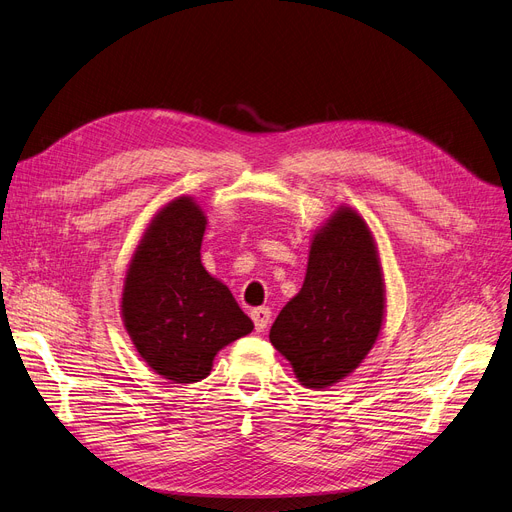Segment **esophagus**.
Instances as JSON below:
<instances>
[{"instance_id": "1", "label": "esophagus", "mask_w": 512, "mask_h": 512, "mask_svg": "<svg viewBox=\"0 0 512 512\" xmlns=\"http://www.w3.org/2000/svg\"><path fill=\"white\" fill-rule=\"evenodd\" d=\"M250 315H252V321H254L258 332L267 330V325L271 321V309H269V306H258V309H252Z\"/></svg>"}]
</instances>
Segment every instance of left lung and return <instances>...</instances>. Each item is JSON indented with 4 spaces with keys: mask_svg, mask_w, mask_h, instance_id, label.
Returning a JSON list of instances; mask_svg holds the SVG:
<instances>
[{
    "mask_svg": "<svg viewBox=\"0 0 512 512\" xmlns=\"http://www.w3.org/2000/svg\"><path fill=\"white\" fill-rule=\"evenodd\" d=\"M384 319V279L365 220L340 208L313 235L300 292L283 306L271 342L306 388L349 376L370 353Z\"/></svg>",
    "mask_w": 512,
    "mask_h": 512,
    "instance_id": "8db88e82",
    "label": "left lung"
}]
</instances>
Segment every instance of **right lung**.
Here are the masks:
<instances>
[{
	"label": "right lung",
	"mask_w": 512,
	"mask_h": 512,
	"mask_svg": "<svg viewBox=\"0 0 512 512\" xmlns=\"http://www.w3.org/2000/svg\"><path fill=\"white\" fill-rule=\"evenodd\" d=\"M206 216L191 197H176L151 220L132 256L121 317L140 357L178 384L206 378L222 346L250 334L227 285L201 264Z\"/></svg>",
	"instance_id": "obj_1"
}]
</instances>
